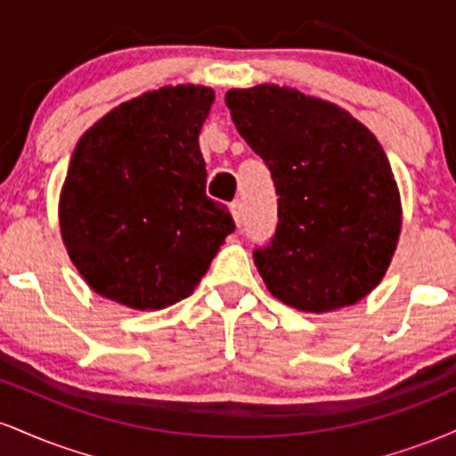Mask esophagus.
<instances>
[{
	"mask_svg": "<svg viewBox=\"0 0 456 456\" xmlns=\"http://www.w3.org/2000/svg\"><path fill=\"white\" fill-rule=\"evenodd\" d=\"M229 210H232V216H233V221H235V224H242V203L240 201H233L232 206H229Z\"/></svg>",
	"mask_w": 456,
	"mask_h": 456,
	"instance_id": "34e87169",
	"label": "esophagus"
}]
</instances>
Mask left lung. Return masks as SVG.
I'll return each instance as SVG.
<instances>
[{"instance_id": "left-lung-1", "label": "left lung", "mask_w": 456, "mask_h": 456, "mask_svg": "<svg viewBox=\"0 0 456 456\" xmlns=\"http://www.w3.org/2000/svg\"><path fill=\"white\" fill-rule=\"evenodd\" d=\"M224 102L279 195L276 233L253 250L270 294L305 313L369 296L401 233L399 188L375 134L345 109L294 87L229 90Z\"/></svg>"}]
</instances>
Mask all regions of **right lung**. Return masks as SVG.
<instances>
[{"mask_svg":"<svg viewBox=\"0 0 456 456\" xmlns=\"http://www.w3.org/2000/svg\"><path fill=\"white\" fill-rule=\"evenodd\" d=\"M203 86L122 102L78 139L60 195L61 240L96 294L137 311L184 300L235 229L206 195Z\"/></svg>","mask_w":456,"mask_h":456,"instance_id":"obj_1","label":"right lung"}]
</instances>
